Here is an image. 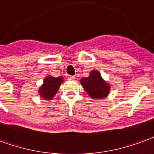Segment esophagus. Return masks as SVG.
I'll return each instance as SVG.
<instances>
[{
	"mask_svg": "<svg viewBox=\"0 0 154 154\" xmlns=\"http://www.w3.org/2000/svg\"><path fill=\"white\" fill-rule=\"evenodd\" d=\"M68 79H69V80H75V75H69V76H68Z\"/></svg>",
	"mask_w": 154,
	"mask_h": 154,
	"instance_id": "34e87169",
	"label": "esophagus"
}]
</instances>
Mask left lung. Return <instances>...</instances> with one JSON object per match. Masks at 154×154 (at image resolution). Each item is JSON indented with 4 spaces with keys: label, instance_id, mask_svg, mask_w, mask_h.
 Segmentation results:
<instances>
[{
    "label": "left lung",
    "instance_id": "left-lung-1",
    "mask_svg": "<svg viewBox=\"0 0 154 154\" xmlns=\"http://www.w3.org/2000/svg\"><path fill=\"white\" fill-rule=\"evenodd\" d=\"M80 84L93 99L105 98L110 94L111 85L103 79L100 72L97 69L92 70L88 77L82 78Z\"/></svg>",
    "mask_w": 154,
    "mask_h": 154
}]
</instances>
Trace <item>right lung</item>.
<instances>
[{
    "mask_svg": "<svg viewBox=\"0 0 154 154\" xmlns=\"http://www.w3.org/2000/svg\"><path fill=\"white\" fill-rule=\"evenodd\" d=\"M64 82L63 77H53L51 75L47 76L43 80V84L38 88V94L40 97L44 100H51L60 88V85Z\"/></svg>",
    "mask_w": 154,
    "mask_h": 154,
    "instance_id": "1",
    "label": "right lung"
}]
</instances>
